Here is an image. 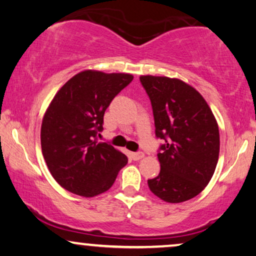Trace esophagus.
Instances as JSON below:
<instances>
[{"label":"esophagus","instance_id":"34e87169","mask_svg":"<svg viewBox=\"0 0 256 256\" xmlns=\"http://www.w3.org/2000/svg\"><path fill=\"white\" fill-rule=\"evenodd\" d=\"M144 156H145V154H144L142 152H136V153L134 152V153H131V158H132V160H134V161L142 159Z\"/></svg>","mask_w":256,"mask_h":256}]
</instances>
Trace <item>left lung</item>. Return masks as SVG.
<instances>
[{
	"label": "left lung",
	"instance_id": "1",
	"mask_svg": "<svg viewBox=\"0 0 256 256\" xmlns=\"http://www.w3.org/2000/svg\"><path fill=\"white\" fill-rule=\"evenodd\" d=\"M153 108L156 134L164 139L158 154L160 172L148 180L154 195L182 203L203 192L218 162L219 128L204 97L184 81L142 75Z\"/></svg>",
	"mask_w": 256,
	"mask_h": 256
}]
</instances>
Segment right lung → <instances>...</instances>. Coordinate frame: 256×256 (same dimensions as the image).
Returning a JSON list of instances; mask_svg holds the SVG:
<instances>
[{
	"mask_svg": "<svg viewBox=\"0 0 256 256\" xmlns=\"http://www.w3.org/2000/svg\"><path fill=\"white\" fill-rule=\"evenodd\" d=\"M132 80V74L86 70L53 97L42 122V152L53 178L64 189L95 197L112 186L128 164L125 154L97 142L96 134L102 131L110 102Z\"/></svg>",
	"mask_w": 256,
	"mask_h": 256,
	"instance_id": "add662e5",
	"label": "right lung"
}]
</instances>
